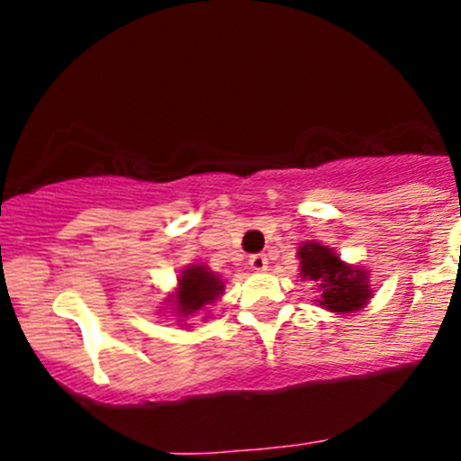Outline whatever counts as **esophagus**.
Returning <instances> with one entry per match:
<instances>
[{"instance_id": "obj_1", "label": "esophagus", "mask_w": 461, "mask_h": 461, "mask_svg": "<svg viewBox=\"0 0 461 461\" xmlns=\"http://www.w3.org/2000/svg\"><path fill=\"white\" fill-rule=\"evenodd\" d=\"M249 267L254 272H265L267 269V257L265 254H254V257H249Z\"/></svg>"}]
</instances>
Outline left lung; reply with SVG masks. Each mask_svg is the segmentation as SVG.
Segmentation results:
<instances>
[{"label": "left lung", "instance_id": "8db88e82", "mask_svg": "<svg viewBox=\"0 0 461 461\" xmlns=\"http://www.w3.org/2000/svg\"><path fill=\"white\" fill-rule=\"evenodd\" d=\"M299 257L301 281L312 283L319 292L314 301L319 308L337 314H352L364 310L373 299L368 269L364 265H352L341 260L328 245L308 240L296 252Z\"/></svg>", "mask_w": 461, "mask_h": 461}]
</instances>
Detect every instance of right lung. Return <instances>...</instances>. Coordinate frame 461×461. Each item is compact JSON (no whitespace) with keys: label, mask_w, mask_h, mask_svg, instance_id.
I'll list each match as a JSON object with an SVG mask.
<instances>
[{"label":"right lung","mask_w":461,"mask_h":461,"mask_svg":"<svg viewBox=\"0 0 461 461\" xmlns=\"http://www.w3.org/2000/svg\"><path fill=\"white\" fill-rule=\"evenodd\" d=\"M222 294H225V281L207 265L192 263L180 269L178 278H176V290L167 294V310L171 312V317L178 319L176 323L187 325L185 321L201 312L207 305L216 303ZM203 319L207 321L212 317L207 314Z\"/></svg>","instance_id":"add662e5"}]
</instances>
